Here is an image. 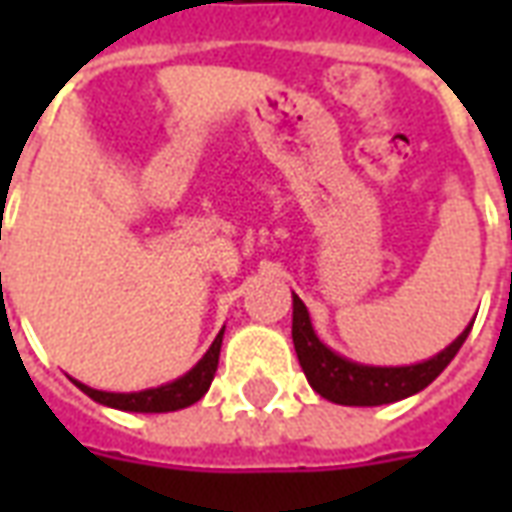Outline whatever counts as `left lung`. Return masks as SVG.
<instances>
[{
	"label": "left lung",
	"mask_w": 512,
	"mask_h": 512,
	"mask_svg": "<svg viewBox=\"0 0 512 512\" xmlns=\"http://www.w3.org/2000/svg\"><path fill=\"white\" fill-rule=\"evenodd\" d=\"M474 321L458 334V340L450 343L441 354L425 359L419 365L406 367H373L351 362L345 356L334 354L329 345L318 340L312 329L310 312L304 301L293 293V345L296 356L310 386L326 400L340 406H384L395 403L408 395H417L430 381H436L444 367L450 365L455 354L461 351L463 340L472 332Z\"/></svg>",
	"instance_id": "1"
}]
</instances>
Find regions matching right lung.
Instances as JSON below:
<instances>
[{
  "label": "right lung",
  "instance_id": "1",
  "mask_svg": "<svg viewBox=\"0 0 512 512\" xmlns=\"http://www.w3.org/2000/svg\"><path fill=\"white\" fill-rule=\"evenodd\" d=\"M222 334H216V340L208 348V354L202 356L197 365L191 367L186 376L175 378L172 384L156 386V389H145V392H101V389H93V386L73 384L82 389L84 395L93 397L95 403L101 406L120 408V411H139V414H164V411H178V408H186L191 403H197L208 386H211L213 376H216V367H219V351H222Z\"/></svg>",
  "mask_w": 512,
  "mask_h": 512
}]
</instances>
